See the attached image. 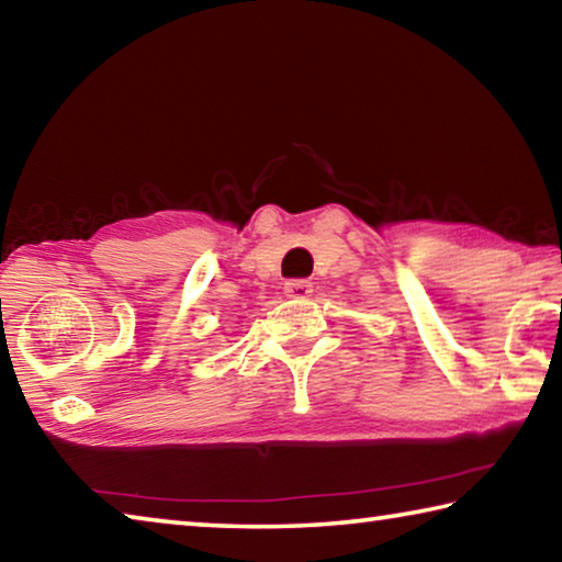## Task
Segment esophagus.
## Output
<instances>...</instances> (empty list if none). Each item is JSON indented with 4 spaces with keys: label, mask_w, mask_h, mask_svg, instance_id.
I'll list each match as a JSON object with an SVG mask.
<instances>
[{
    "label": "esophagus",
    "mask_w": 562,
    "mask_h": 562,
    "mask_svg": "<svg viewBox=\"0 0 562 562\" xmlns=\"http://www.w3.org/2000/svg\"><path fill=\"white\" fill-rule=\"evenodd\" d=\"M284 294H288V297H297V300L310 297V294H312V282L310 280H290V282H284Z\"/></svg>",
    "instance_id": "1"
}]
</instances>
